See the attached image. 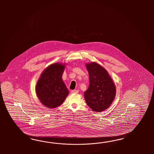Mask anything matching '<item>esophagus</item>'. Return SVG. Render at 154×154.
Returning <instances> with one entry per match:
<instances>
[{"mask_svg":"<svg viewBox=\"0 0 154 154\" xmlns=\"http://www.w3.org/2000/svg\"><path fill=\"white\" fill-rule=\"evenodd\" d=\"M79 93V90H72L71 91V93L72 94H76Z\"/></svg>","mask_w":154,"mask_h":154,"instance_id":"1","label":"esophagus"}]
</instances>
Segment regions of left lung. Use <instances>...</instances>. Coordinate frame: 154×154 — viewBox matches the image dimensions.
I'll list each match as a JSON object with an SVG mask.
<instances>
[{"label": "left lung", "mask_w": 154, "mask_h": 154, "mask_svg": "<svg viewBox=\"0 0 154 154\" xmlns=\"http://www.w3.org/2000/svg\"><path fill=\"white\" fill-rule=\"evenodd\" d=\"M89 75V88L84 92L87 104L94 111L107 109L116 95V86L107 71L98 63L86 64Z\"/></svg>", "instance_id": "1"}]
</instances>
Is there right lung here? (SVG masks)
<instances>
[{"label": "right lung", "instance_id": "1", "mask_svg": "<svg viewBox=\"0 0 154 154\" xmlns=\"http://www.w3.org/2000/svg\"><path fill=\"white\" fill-rule=\"evenodd\" d=\"M65 64L55 63L43 70L36 85L35 91L40 102L47 107L61 105L69 94L62 79Z\"/></svg>", "mask_w": 154, "mask_h": 154}]
</instances>
